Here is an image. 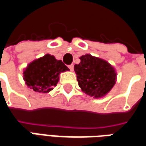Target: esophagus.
<instances>
[{"label":"esophagus","instance_id":"1","mask_svg":"<svg viewBox=\"0 0 146 146\" xmlns=\"http://www.w3.org/2000/svg\"><path fill=\"white\" fill-rule=\"evenodd\" d=\"M69 68H70V70H71V71H73V65L72 64V65H70L69 66Z\"/></svg>","mask_w":146,"mask_h":146}]
</instances>
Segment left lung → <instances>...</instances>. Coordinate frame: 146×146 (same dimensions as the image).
<instances>
[{"mask_svg":"<svg viewBox=\"0 0 146 146\" xmlns=\"http://www.w3.org/2000/svg\"><path fill=\"white\" fill-rule=\"evenodd\" d=\"M80 62L74 66L80 88L87 95L102 98L116 84V73L108 62L90 54L80 58Z\"/></svg>","mask_w":146,"mask_h":146,"instance_id":"left-lung-1","label":"left lung"}]
</instances>
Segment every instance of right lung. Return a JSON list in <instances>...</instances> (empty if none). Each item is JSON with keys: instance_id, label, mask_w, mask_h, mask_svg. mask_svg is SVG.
<instances>
[{"instance_id": "1", "label": "right lung", "mask_w": 146, "mask_h": 146, "mask_svg": "<svg viewBox=\"0 0 146 146\" xmlns=\"http://www.w3.org/2000/svg\"><path fill=\"white\" fill-rule=\"evenodd\" d=\"M68 70L69 68L62 60L47 54L27 66L23 72V79L34 92L48 93L57 85L59 74Z\"/></svg>"}]
</instances>
